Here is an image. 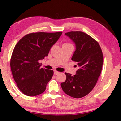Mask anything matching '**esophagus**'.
I'll list each match as a JSON object with an SVG mask.
<instances>
[{
	"instance_id": "34e87169",
	"label": "esophagus",
	"mask_w": 121,
	"mask_h": 121,
	"mask_svg": "<svg viewBox=\"0 0 121 121\" xmlns=\"http://www.w3.org/2000/svg\"><path fill=\"white\" fill-rule=\"evenodd\" d=\"M54 75H58V74H60V72L57 71H54Z\"/></svg>"
}]
</instances>
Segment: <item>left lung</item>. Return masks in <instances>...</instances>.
I'll list each match as a JSON object with an SVG mask.
<instances>
[{
  "label": "left lung",
  "mask_w": 121,
  "mask_h": 121,
  "mask_svg": "<svg viewBox=\"0 0 121 121\" xmlns=\"http://www.w3.org/2000/svg\"><path fill=\"white\" fill-rule=\"evenodd\" d=\"M75 46L71 60L77 63L76 74L65 73L66 80L61 84L63 91L70 97L80 98L88 94L96 85L103 64V55L98 43L82 31L65 33Z\"/></svg>",
  "instance_id": "left-lung-1"
}]
</instances>
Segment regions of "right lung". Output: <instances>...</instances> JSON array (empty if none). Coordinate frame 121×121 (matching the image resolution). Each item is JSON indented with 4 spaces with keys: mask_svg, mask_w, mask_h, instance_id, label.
<instances>
[{
    "mask_svg": "<svg viewBox=\"0 0 121 121\" xmlns=\"http://www.w3.org/2000/svg\"><path fill=\"white\" fill-rule=\"evenodd\" d=\"M62 32H38L28 34L14 47L10 60L13 78L19 90L30 97L44 92L53 71L40 68L39 60L48 56Z\"/></svg>",
    "mask_w": 121,
    "mask_h": 121,
    "instance_id": "right-lung-1",
    "label": "right lung"
}]
</instances>
